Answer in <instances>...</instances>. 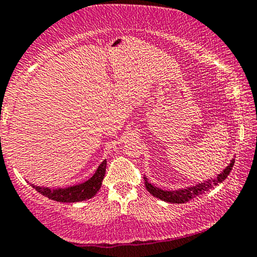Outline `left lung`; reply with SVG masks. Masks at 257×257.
Wrapping results in <instances>:
<instances>
[{
    "mask_svg": "<svg viewBox=\"0 0 257 257\" xmlns=\"http://www.w3.org/2000/svg\"><path fill=\"white\" fill-rule=\"evenodd\" d=\"M234 163L235 160H231L230 164L223 170V172H220L217 177L213 178V180H208L206 182L203 183H199V185L193 186V187H187V188H183V190H177V191H164L160 190L158 187H154L151 183L148 182L147 177H144L145 181V187L147 190L149 191V193L153 194L154 197L159 199H163L165 202H170V203H186V202L191 201V199L194 198V197L199 196V194L204 193L206 191L212 188L213 186L218 185V183L223 182L228 175L230 174L231 169H233Z\"/></svg>",
    "mask_w": 257,
    "mask_h": 257,
    "instance_id": "left-lung-1",
    "label": "left lung"
}]
</instances>
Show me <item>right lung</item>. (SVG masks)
I'll return each mask as SVG.
<instances>
[{"mask_svg":"<svg viewBox=\"0 0 257 257\" xmlns=\"http://www.w3.org/2000/svg\"><path fill=\"white\" fill-rule=\"evenodd\" d=\"M106 166L107 161L104 160L103 163L98 166L97 171L90 180L86 182L80 183V185L71 186L67 188H58V190H50L47 187H37L33 186L34 188L43 196L48 197V198L53 199L56 202H64V203H74V202H81L90 199L98 192V190L102 186V180H103L104 174H106Z\"/></svg>","mask_w":257,"mask_h":257,"instance_id":"add662e5","label":"right lung"}]
</instances>
